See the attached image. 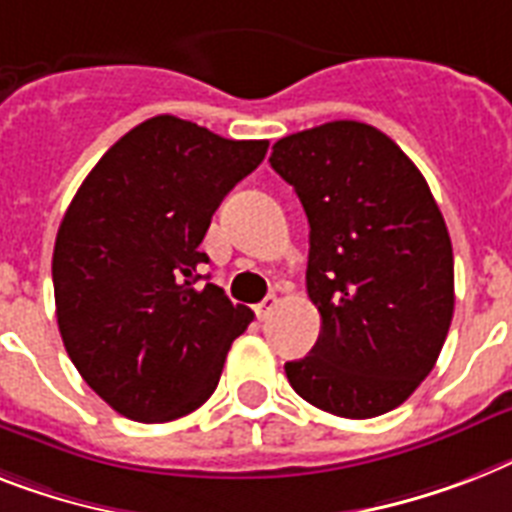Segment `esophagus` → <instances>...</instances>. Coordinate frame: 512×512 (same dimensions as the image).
Instances as JSON below:
<instances>
[{
  "label": "esophagus",
  "mask_w": 512,
  "mask_h": 512,
  "mask_svg": "<svg viewBox=\"0 0 512 512\" xmlns=\"http://www.w3.org/2000/svg\"><path fill=\"white\" fill-rule=\"evenodd\" d=\"M276 307H278V299L276 297H265L263 302H257V305H255L257 318H260V321H265V318H268V315L273 313Z\"/></svg>",
  "instance_id": "1"
}]
</instances>
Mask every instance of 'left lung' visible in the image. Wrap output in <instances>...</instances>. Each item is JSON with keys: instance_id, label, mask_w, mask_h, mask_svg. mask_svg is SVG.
<instances>
[{"instance_id": "left-lung-1", "label": "left lung", "mask_w": 512, "mask_h": 512, "mask_svg": "<svg viewBox=\"0 0 512 512\" xmlns=\"http://www.w3.org/2000/svg\"><path fill=\"white\" fill-rule=\"evenodd\" d=\"M270 165L305 207L307 297L321 313L318 342L286 378L326 413H389L431 373L455 310L452 242L429 184L357 120L278 139Z\"/></svg>"}]
</instances>
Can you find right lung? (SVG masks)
I'll list each match as a JSON object with an SVG mask.
<instances>
[{
    "instance_id": "right-lung-1",
    "label": "right lung",
    "mask_w": 512,
    "mask_h": 512,
    "mask_svg": "<svg viewBox=\"0 0 512 512\" xmlns=\"http://www.w3.org/2000/svg\"><path fill=\"white\" fill-rule=\"evenodd\" d=\"M268 141H234L157 115L107 149L62 218L52 255L57 326L83 381L120 415L165 423L210 400L252 323L199 244Z\"/></svg>"
}]
</instances>
